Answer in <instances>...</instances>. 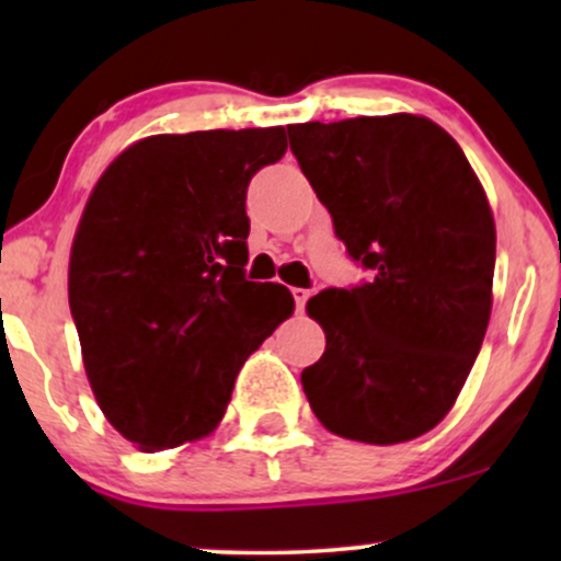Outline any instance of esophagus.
I'll use <instances>...</instances> for the list:
<instances>
[{"mask_svg":"<svg viewBox=\"0 0 561 561\" xmlns=\"http://www.w3.org/2000/svg\"><path fill=\"white\" fill-rule=\"evenodd\" d=\"M293 298H295V311H306V302H308V298H311V289H306V287H295L293 289Z\"/></svg>","mask_w":561,"mask_h":561,"instance_id":"obj_1","label":"esophagus"}]
</instances>
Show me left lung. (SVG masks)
<instances>
[{
  "instance_id": "1",
  "label": "left lung",
  "mask_w": 561,
  "mask_h": 561,
  "mask_svg": "<svg viewBox=\"0 0 561 561\" xmlns=\"http://www.w3.org/2000/svg\"><path fill=\"white\" fill-rule=\"evenodd\" d=\"M289 150L369 272L321 289L327 347L300 382L317 420L390 446L433 430L478 358L495 266L491 205L456 139L420 115L289 126Z\"/></svg>"
}]
</instances>
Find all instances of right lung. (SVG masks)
I'll return each instance as SVG.
<instances>
[{
  "label": "right lung",
  "instance_id": "1",
  "mask_svg": "<svg viewBox=\"0 0 561 561\" xmlns=\"http://www.w3.org/2000/svg\"><path fill=\"white\" fill-rule=\"evenodd\" d=\"M285 150L282 126L158 134L89 197L70 317L102 414L141 450L208 435L244 358L293 313L287 287L244 276L248 184Z\"/></svg>",
  "mask_w": 561,
  "mask_h": 561
}]
</instances>
